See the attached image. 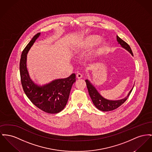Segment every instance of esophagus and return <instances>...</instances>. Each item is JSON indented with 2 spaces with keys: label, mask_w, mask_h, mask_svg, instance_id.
<instances>
[{
  "label": "esophagus",
  "mask_w": 152,
  "mask_h": 152,
  "mask_svg": "<svg viewBox=\"0 0 152 152\" xmlns=\"http://www.w3.org/2000/svg\"><path fill=\"white\" fill-rule=\"evenodd\" d=\"M76 77L77 78V79H81V77H82V75L80 73H77V75H76Z\"/></svg>",
  "instance_id": "1"
}]
</instances>
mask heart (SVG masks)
I'll use <instances>...</instances> for the list:
<instances>
[{"label":"heart","mask_w":152,"mask_h":152,"mask_svg":"<svg viewBox=\"0 0 152 152\" xmlns=\"http://www.w3.org/2000/svg\"><path fill=\"white\" fill-rule=\"evenodd\" d=\"M99 39V37L98 36H90L88 37L86 41V44H87L88 45L91 44H93L94 42H96V41H98Z\"/></svg>","instance_id":"heart-1"}]
</instances>
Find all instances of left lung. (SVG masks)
Instances as JSON below:
<instances>
[{
    "label": "left lung",
    "mask_w": 152,
    "mask_h": 152,
    "mask_svg": "<svg viewBox=\"0 0 152 152\" xmlns=\"http://www.w3.org/2000/svg\"><path fill=\"white\" fill-rule=\"evenodd\" d=\"M116 39L119 44L121 45L122 47L125 48V49L127 50L129 53H130L132 56H133L132 50L129 45L118 36H116ZM86 82L89 96L92 99V101L98 110L102 111H112L121 106L123 103H125V101L129 98L130 93L132 92V90L133 89V88L130 90V91L128 94L127 96L125 98L118 100H110L104 98L99 93L98 91L90 83L89 81L86 80Z\"/></svg>",
    "instance_id": "8db88e82"
}]
</instances>
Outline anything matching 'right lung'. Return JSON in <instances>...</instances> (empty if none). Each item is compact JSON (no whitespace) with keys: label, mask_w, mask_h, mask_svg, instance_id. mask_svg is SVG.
Wrapping results in <instances>:
<instances>
[{"label":"right lung","mask_w":152,"mask_h":152,"mask_svg":"<svg viewBox=\"0 0 152 152\" xmlns=\"http://www.w3.org/2000/svg\"><path fill=\"white\" fill-rule=\"evenodd\" d=\"M40 34L38 33L33 37L22 53L19 64L20 80L27 98L36 107L45 113L56 114L66 106L76 75L73 73L67 78L56 79L42 86L31 79L26 67L27 54Z\"/></svg>","instance_id":"obj_1"}]
</instances>
